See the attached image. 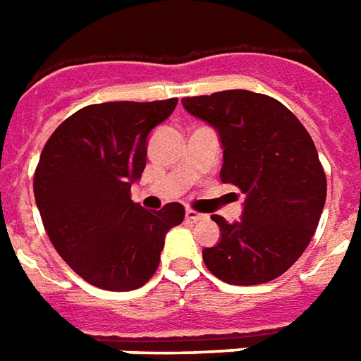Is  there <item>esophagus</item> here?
Listing matches in <instances>:
<instances>
[{
	"instance_id": "esophagus-1",
	"label": "esophagus",
	"mask_w": 361,
	"mask_h": 361,
	"mask_svg": "<svg viewBox=\"0 0 361 361\" xmlns=\"http://www.w3.org/2000/svg\"><path fill=\"white\" fill-rule=\"evenodd\" d=\"M185 219H188L189 222H199V220L207 219V214H201V212L191 211V209H188V211H185Z\"/></svg>"
}]
</instances>
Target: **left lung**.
<instances>
[{"label":"left lung","mask_w":361,"mask_h":361,"mask_svg":"<svg viewBox=\"0 0 361 361\" xmlns=\"http://www.w3.org/2000/svg\"><path fill=\"white\" fill-rule=\"evenodd\" d=\"M181 104L219 133L222 183L245 193L238 222L212 216L222 238L203 250L204 265L238 286L274 280L305 251L325 207L326 178L310 133L284 104L250 90Z\"/></svg>","instance_id":"1"}]
</instances>
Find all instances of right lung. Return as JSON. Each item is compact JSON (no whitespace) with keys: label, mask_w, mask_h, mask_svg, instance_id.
Segmentation results:
<instances>
[{"label":"right lung","mask_w":361,"mask_h":361,"mask_svg":"<svg viewBox=\"0 0 361 361\" xmlns=\"http://www.w3.org/2000/svg\"><path fill=\"white\" fill-rule=\"evenodd\" d=\"M176 104H92L67 118L44 147L36 207L56 251L92 286L127 292L149 282L168 230L183 220L180 203L147 211L129 195L147 164L150 131Z\"/></svg>","instance_id":"1"}]
</instances>
